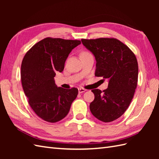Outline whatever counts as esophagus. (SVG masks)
Returning <instances> with one entry per match:
<instances>
[{
  "label": "esophagus",
  "mask_w": 159,
  "mask_h": 159,
  "mask_svg": "<svg viewBox=\"0 0 159 159\" xmlns=\"http://www.w3.org/2000/svg\"><path fill=\"white\" fill-rule=\"evenodd\" d=\"M85 91H86V89H84V88H79V93H81L84 92H85Z\"/></svg>",
  "instance_id": "obj_1"
}]
</instances>
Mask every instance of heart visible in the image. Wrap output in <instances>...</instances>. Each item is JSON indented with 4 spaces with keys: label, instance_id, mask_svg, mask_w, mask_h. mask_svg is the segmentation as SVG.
<instances>
[{
    "label": "heart",
    "instance_id": "heart-1",
    "mask_svg": "<svg viewBox=\"0 0 159 159\" xmlns=\"http://www.w3.org/2000/svg\"><path fill=\"white\" fill-rule=\"evenodd\" d=\"M87 53H88V52H83V53H81V54H87Z\"/></svg>",
    "mask_w": 159,
    "mask_h": 159
}]
</instances>
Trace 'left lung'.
I'll return each instance as SVG.
<instances>
[{"label":"left lung","instance_id":"8db88e82","mask_svg":"<svg viewBox=\"0 0 159 159\" xmlns=\"http://www.w3.org/2000/svg\"><path fill=\"white\" fill-rule=\"evenodd\" d=\"M81 42L95 57V76L109 80L107 89L92 90L95 98L90 103V111L98 120L113 121L124 113L134 96L138 80L137 58L116 38L82 39Z\"/></svg>","mask_w":159,"mask_h":159}]
</instances>
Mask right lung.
Wrapping results in <instances>:
<instances>
[{
    "instance_id": "1",
    "label": "right lung",
    "mask_w": 159,
    "mask_h": 159,
    "mask_svg": "<svg viewBox=\"0 0 159 159\" xmlns=\"http://www.w3.org/2000/svg\"><path fill=\"white\" fill-rule=\"evenodd\" d=\"M80 40L46 38L25 54L21 65L22 88L31 109L44 121L55 123L65 117L77 97L75 87H57L54 77L61 72L69 54Z\"/></svg>"
}]
</instances>
